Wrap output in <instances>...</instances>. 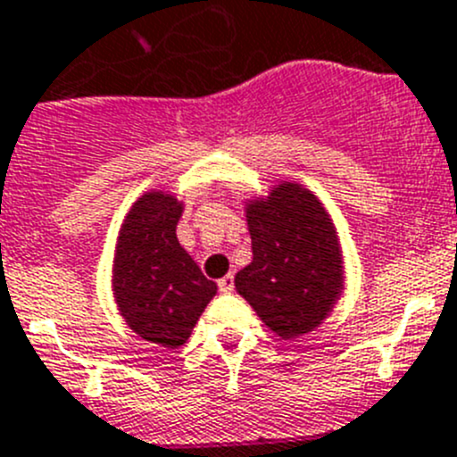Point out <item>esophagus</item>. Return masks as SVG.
<instances>
[{
	"instance_id": "esophagus-1",
	"label": "esophagus",
	"mask_w": 457,
	"mask_h": 457,
	"mask_svg": "<svg viewBox=\"0 0 457 457\" xmlns=\"http://www.w3.org/2000/svg\"><path fill=\"white\" fill-rule=\"evenodd\" d=\"M219 291L220 293H232L234 291V277L225 275L223 279H219Z\"/></svg>"
}]
</instances>
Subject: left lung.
Instances as JSON below:
<instances>
[{
	"label": "left lung",
	"mask_w": 457,
	"mask_h": 457,
	"mask_svg": "<svg viewBox=\"0 0 457 457\" xmlns=\"http://www.w3.org/2000/svg\"><path fill=\"white\" fill-rule=\"evenodd\" d=\"M253 262L237 291L281 338L309 334L327 318L343 288V266L329 216L313 194L279 185L248 207Z\"/></svg>",
	"instance_id": "left-lung-1"
}]
</instances>
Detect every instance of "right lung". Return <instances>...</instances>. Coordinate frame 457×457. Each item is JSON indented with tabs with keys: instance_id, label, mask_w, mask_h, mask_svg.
I'll return each instance as SVG.
<instances>
[{
	"instance_id": "add662e5",
	"label": "right lung",
	"mask_w": 457,
	"mask_h": 457,
	"mask_svg": "<svg viewBox=\"0 0 457 457\" xmlns=\"http://www.w3.org/2000/svg\"><path fill=\"white\" fill-rule=\"evenodd\" d=\"M182 204L153 191L132 204L114 257V295L130 329L176 349L187 343L216 284L178 243Z\"/></svg>"
}]
</instances>
